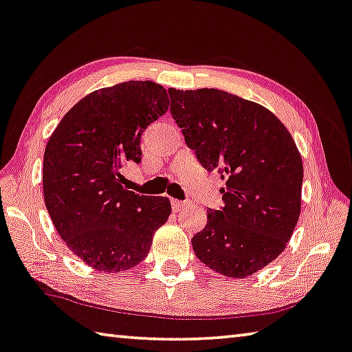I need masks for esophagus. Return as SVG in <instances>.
<instances>
[{"label": "esophagus", "mask_w": 352, "mask_h": 352, "mask_svg": "<svg viewBox=\"0 0 352 352\" xmlns=\"http://www.w3.org/2000/svg\"><path fill=\"white\" fill-rule=\"evenodd\" d=\"M187 206L186 201H179V199H171V208L175 212H179V210H182L184 208Z\"/></svg>", "instance_id": "1"}]
</instances>
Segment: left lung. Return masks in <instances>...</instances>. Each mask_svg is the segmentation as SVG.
I'll list each match as a JSON object with an SVG mask.
<instances>
[{
    "label": "left lung",
    "mask_w": 352,
    "mask_h": 352,
    "mask_svg": "<svg viewBox=\"0 0 352 352\" xmlns=\"http://www.w3.org/2000/svg\"><path fill=\"white\" fill-rule=\"evenodd\" d=\"M187 146L226 187L225 206L208 210L193 252L214 272L245 278L285 250L300 215L304 165L285 124L256 102L226 91L168 89Z\"/></svg>",
    "instance_id": "obj_1"
}]
</instances>
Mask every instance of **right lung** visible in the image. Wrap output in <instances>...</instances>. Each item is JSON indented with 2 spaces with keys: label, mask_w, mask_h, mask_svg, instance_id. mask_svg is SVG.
<instances>
[{
  "label": "right lung",
  "mask_w": 352,
  "mask_h": 352,
  "mask_svg": "<svg viewBox=\"0 0 352 352\" xmlns=\"http://www.w3.org/2000/svg\"><path fill=\"white\" fill-rule=\"evenodd\" d=\"M170 99L154 82H124L85 96L48 138L42 187L50 219L69 250L94 270L124 272L148 256L168 220L166 197L121 186L127 162L142 160L140 140Z\"/></svg>",
  "instance_id": "1"
}]
</instances>
